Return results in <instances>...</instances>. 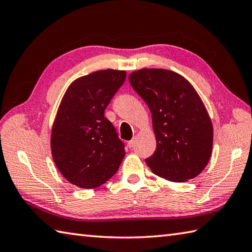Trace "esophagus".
Masks as SVG:
<instances>
[{
    "instance_id": "1",
    "label": "esophagus",
    "mask_w": 252,
    "mask_h": 252,
    "mask_svg": "<svg viewBox=\"0 0 252 252\" xmlns=\"http://www.w3.org/2000/svg\"><path fill=\"white\" fill-rule=\"evenodd\" d=\"M134 145H135V139H133V140L127 142V146H129L130 149H133V147H134Z\"/></svg>"
}]
</instances>
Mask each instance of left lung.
Instances as JSON below:
<instances>
[{
  "label": "left lung",
  "mask_w": 252,
  "mask_h": 252,
  "mask_svg": "<svg viewBox=\"0 0 252 252\" xmlns=\"http://www.w3.org/2000/svg\"><path fill=\"white\" fill-rule=\"evenodd\" d=\"M129 81L152 112L156 150L145 161L155 175L185 182L201 174L213 147V126L198 93L180 74L142 68Z\"/></svg>",
  "instance_id": "1"
}]
</instances>
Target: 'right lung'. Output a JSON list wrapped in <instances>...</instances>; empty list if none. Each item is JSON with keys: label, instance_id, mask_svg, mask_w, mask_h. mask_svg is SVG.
<instances>
[{"label": "right lung", "instance_id": "obj_1", "mask_svg": "<svg viewBox=\"0 0 252 252\" xmlns=\"http://www.w3.org/2000/svg\"><path fill=\"white\" fill-rule=\"evenodd\" d=\"M126 77V71H97L77 78L64 94L52 126L51 152L58 169L74 186L97 188L119 169L125 144L105 109Z\"/></svg>", "mask_w": 252, "mask_h": 252}]
</instances>
